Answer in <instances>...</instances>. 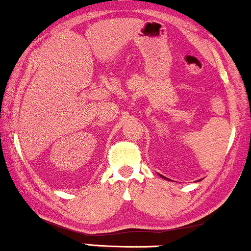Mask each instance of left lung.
Listing matches in <instances>:
<instances>
[{"instance_id":"obj_1","label":"left lung","mask_w":251,"mask_h":251,"mask_svg":"<svg viewBox=\"0 0 251 251\" xmlns=\"http://www.w3.org/2000/svg\"><path fill=\"white\" fill-rule=\"evenodd\" d=\"M161 177H162V178H164V179H168V178H166V177H164V176H161Z\"/></svg>"}]
</instances>
